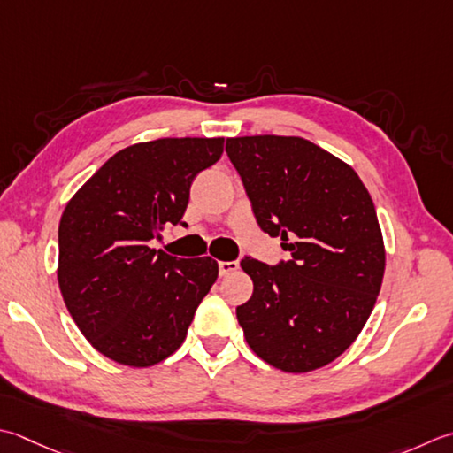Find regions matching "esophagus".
<instances>
[{
	"instance_id": "esophagus-1",
	"label": "esophagus",
	"mask_w": 453,
	"mask_h": 453,
	"mask_svg": "<svg viewBox=\"0 0 453 453\" xmlns=\"http://www.w3.org/2000/svg\"><path fill=\"white\" fill-rule=\"evenodd\" d=\"M239 269V263L237 261H219V274L221 277H227V274H232Z\"/></svg>"
}]
</instances>
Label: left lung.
Returning <instances> with one entry per match:
<instances>
[{"label":"left lung","mask_w":453,"mask_h":453,"mask_svg":"<svg viewBox=\"0 0 453 453\" xmlns=\"http://www.w3.org/2000/svg\"><path fill=\"white\" fill-rule=\"evenodd\" d=\"M263 232L280 237L290 259L242 269L253 295L237 306L250 348L287 373L320 369L356 342L385 274L375 203L357 173L303 137H229Z\"/></svg>","instance_id":"1"}]
</instances>
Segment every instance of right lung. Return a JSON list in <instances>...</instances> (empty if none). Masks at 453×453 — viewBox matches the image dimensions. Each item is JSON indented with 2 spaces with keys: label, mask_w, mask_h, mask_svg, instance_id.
Wrapping results in <instances>:
<instances>
[{
  "label": "right lung",
  "mask_w": 453,
  "mask_h": 453,
  "mask_svg": "<svg viewBox=\"0 0 453 453\" xmlns=\"http://www.w3.org/2000/svg\"><path fill=\"white\" fill-rule=\"evenodd\" d=\"M224 137H165L115 153L88 179L58 224V287L94 349L150 367L180 348L218 279L211 257L149 247L180 224L194 176L219 161Z\"/></svg>",
  "instance_id": "add662e5"
}]
</instances>
